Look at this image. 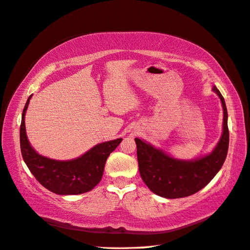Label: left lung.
Segmentation results:
<instances>
[{"label": "left lung", "mask_w": 250, "mask_h": 250, "mask_svg": "<svg viewBox=\"0 0 250 250\" xmlns=\"http://www.w3.org/2000/svg\"><path fill=\"white\" fill-rule=\"evenodd\" d=\"M212 89L222 101L224 121L220 142L210 154L194 161H182L167 155L142 139L135 138L139 173L153 193L166 198L192 195L208 185L222 168L229 146L228 114L222 94L216 86Z\"/></svg>", "instance_id": "1"}]
</instances>
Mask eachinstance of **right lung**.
Instances as JSON below:
<instances>
[{"label": "right lung", "mask_w": 250, "mask_h": 250, "mask_svg": "<svg viewBox=\"0 0 250 250\" xmlns=\"http://www.w3.org/2000/svg\"><path fill=\"white\" fill-rule=\"evenodd\" d=\"M29 96L22 113L20 146L25 164L43 187L60 195L81 194L91 191L104 174L108 155L117 148L123 138L96 145L82 156L72 161H56L42 156L30 146L25 130V113L29 104Z\"/></svg>", "instance_id": "add662e5"}]
</instances>
